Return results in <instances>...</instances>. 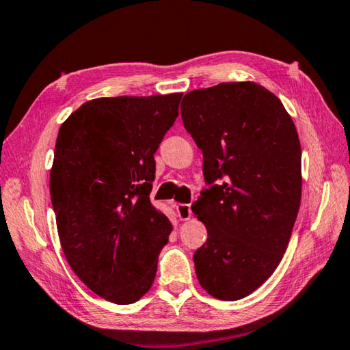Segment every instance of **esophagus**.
Masks as SVG:
<instances>
[{"mask_svg": "<svg viewBox=\"0 0 350 350\" xmlns=\"http://www.w3.org/2000/svg\"><path fill=\"white\" fill-rule=\"evenodd\" d=\"M191 206L188 204H179L177 205V216H179L180 221H188L189 217H191Z\"/></svg>", "mask_w": 350, "mask_h": 350, "instance_id": "obj_1", "label": "esophagus"}]
</instances>
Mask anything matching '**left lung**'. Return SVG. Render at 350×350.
<instances>
[{
  "label": "left lung",
  "instance_id": "left-lung-1",
  "mask_svg": "<svg viewBox=\"0 0 350 350\" xmlns=\"http://www.w3.org/2000/svg\"><path fill=\"white\" fill-rule=\"evenodd\" d=\"M180 116L208 185L191 206L208 233L193 254L198 280L217 299H241L288 245L301 202L298 133L281 100L253 81L188 92Z\"/></svg>",
  "mask_w": 350,
  "mask_h": 350
}]
</instances>
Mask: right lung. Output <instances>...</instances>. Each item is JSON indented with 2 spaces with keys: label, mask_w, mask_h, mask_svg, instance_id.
<instances>
[{
  "label": "right lung",
  "mask_w": 350,
  "mask_h": 350,
  "mask_svg": "<svg viewBox=\"0 0 350 350\" xmlns=\"http://www.w3.org/2000/svg\"><path fill=\"white\" fill-rule=\"evenodd\" d=\"M182 94L96 98L58 131L51 200L70 269L94 293L133 304L151 288L171 224L150 202L154 152Z\"/></svg>",
  "instance_id": "obj_1"
}]
</instances>
